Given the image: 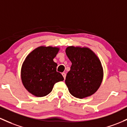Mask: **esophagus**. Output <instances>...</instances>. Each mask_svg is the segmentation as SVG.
<instances>
[{"label": "esophagus", "instance_id": "esophagus-1", "mask_svg": "<svg viewBox=\"0 0 127 127\" xmlns=\"http://www.w3.org/2000/svg\"><path fill=\"white\" fill-rule=\"evenodd\" d=\"M62 75H63V77H64V79H65V78H66V73L63 72V73H62Z\"/></svg>", "mask_w": 127, "mask_h": 127}]
</instances>
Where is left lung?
<instances>
[{
	"instance_id": "1",
	"label": "left lung",
	"mask_w": 127,
	"mask_h": 127,
	"mask_svg": "<svg viewBox=\"0 0 127 127\" xmlns=\"http://www.w3.org/2000/svg\"><path fill=\"white\" fill-rule=\"evenodd\" d=\"M66 54L72 62L65 80L69 92L79 99L92 95L103 79V69L98 57L86 47L69 46Z\"/></svg>"
}]
</instances>
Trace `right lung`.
I'll return each mask as SVG.
<instances>
[{
    "mask_svg": "<svg viewBox=\"0 0 127 127\" xmlns=\"http://www.w3.org/2000/svg\"><path fill=\"white\" fill-rule=\"evenodd\" d=\"M60 48L40 46L26 57L21 69V78L25 89L33 95L43 97L52 90L54 84L64 80L57 72V64L53 60Z\"/></svg>",
    "mask_w": 127,
    "mask_h": 127,
    "instance_id": "1",
    "label": "right lung"
}]
</instances>
